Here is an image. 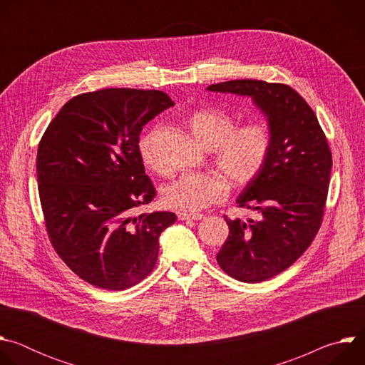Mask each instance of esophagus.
<instances>
[{
  "label": "esophagus",
  "instance_id": "obj_1",
  "mask_svg": "<svg viewBox=\"0 0 365 365\" xmlns=\"http://www.w3.org/2000/svg\"><path fill=\"white\" fill-rule=\"evenodd\" d=\"M178 218L180 221H200L203 218L202 214H185V212H179Z\"/></svg>",
  "mask_w": 365,
  "mask_h": 365
}]
</instances>
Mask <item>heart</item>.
Listing matches in <instances>:
<instances>
[{
  "label": "heart",
  "instance_id": "heart-1",
  "mask_svg": "<svg viewBox=\"0 0 365 365\" xmlns=\"http://www.w3.org/2000/svg\"><path fill=\"white\" fill-rule=\"evenodd\" d=\"M235 128L234 118L222 110H200L189 120L193 137L207 150H215V165L237 187L252 183L266 166L272 148L267 124L251 123ZM159 127L144 133L138 141L143 163L160 170L158 160ZM228 183L220 175L185 173L163 187V203L180 212H197L224 200Z\"/></svg>",
  "mask_w": 365,
  "mask_h": 365
}]
</instances>
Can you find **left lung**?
<instances>
[{"instance_id": "left-lung-1", "label": "left lung", "mask_w": 365, "mask_h": 365, "mask_svg": "<svg viewBox=\"0 0 365 365\" xmlns=\"http://www.w3.org/2000/svg\"><path fill=\"white\" fill-rule=\"evenodd\" d=\"M206 89L250 96L267 118L269 159L237 197L259 218L242 222L225 217L230 235L217 254L228 276L264 282L289 269L314 241L324 218L332 154L314 110L290 86L235 79Z\"/></svg>"}]
</instances>
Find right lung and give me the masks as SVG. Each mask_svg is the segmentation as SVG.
<instances>
[{
  "mask_svg": "<svg viewBox=\"0 0 365 365\" xmlns=\"http://www.w3.org/2000/svg\"><path fill=\"white\" fill-rule=\"evenodd\" d=\"M175 103L162 91L110 88L68 101L46 128L37 182L46 230L66 266L108 290L140 283L173 212L134 215L155 189L138 151L143 127Z\"/></svg>",
  "mask_w": 365,
  "mask_h": 365,
  "instance_id": "1",
  "label": "right lung"
}]
</instances>
